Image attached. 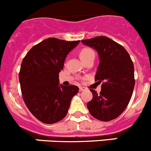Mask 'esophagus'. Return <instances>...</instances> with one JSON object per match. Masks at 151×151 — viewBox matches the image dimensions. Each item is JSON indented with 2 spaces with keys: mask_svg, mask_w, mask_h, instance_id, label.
<instances>
[{
  "mask_svg": "<svg viewBox=\"0 0 151 151\" xmlns=\"http://www.w3.org/2000/svg\"><path fill=\"white\" fill-rule=\"evenodd\" d=\"M79 90H80V91H86V88L80 87L79 88Z\"/></svg>",
  "mask_w": 151,
  "mask_h": 151,
  "instance_id": "1",
  "label": "esophagus"
}]
</instances>
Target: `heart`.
<instances>
[{
    "label": "heart",
    "instance_id": "heart-1",
    "mask_svg": "<svg viewBox=\"0 0 151 151\" xmlns=\"http://www.w3.org/2000/svg\"><path fill=\"white\" fill-rule=\"evenodd\" d=\"M94 55V52L90 48H83L80 52V57L83 61Z\"/></svg>",
    "mask_w": 151,
    "mask_h": 151
}]
</instances>
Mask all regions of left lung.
<instances>
[{
  "instance_id": "8db88e82",
  "label": "left lung",
  "mask_w": 151,
  "mask_h": 151,
  "mask_svg": "<svg viewBox=\"0 0 151 151\" xmlns=\"http://www.w3.org/2000/svg\"><path fill=\"white\" fill-rule=\"evenodd\" d=\"M97 51L99 63L95 81L102 90L97 93L90 89L93 98L87 103L91 114L108 122L117 118L128 106L135 86L134 66L126 49L105 36L81 40Z\"/></svg>"
}]
</instances>
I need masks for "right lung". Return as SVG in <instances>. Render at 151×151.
I'll return each mask as SVG.
<instances>
[{"label": "right lung", "mask_w": 151, "mask_h": 151, "mask_svg": "<svg viewBox=\"0 0 151 151\" xmlns=\"http://www.w3.org/2000/svg\"><path fill=\"white\" fill-rule=\"evenodd\" d=\"M80 40L49 37L34 46L22 61L19 72L23 101L32 114L46 124H53L67 114L79 88L59 86V73L65 59Z\"/></svg>", "instance_id": "obj_1"}]
</instances>
